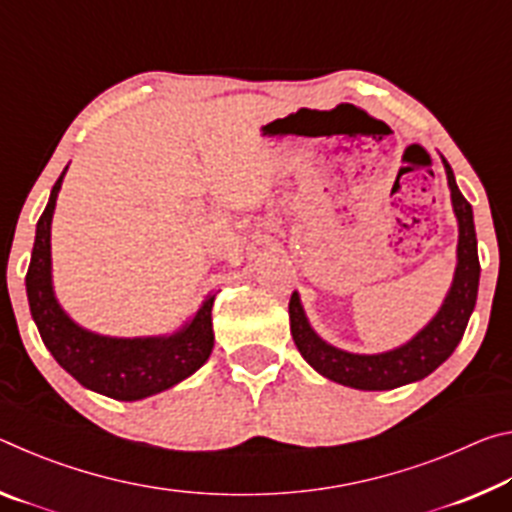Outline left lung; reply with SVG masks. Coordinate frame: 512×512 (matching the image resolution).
<instances>
[{
	"label": "left lung",
	"mask_w": 512,
	"mask_h": 512,
	"mask_svg": "<svg viewBox=\"0 0 512 512\" xmlns=\"http://www.w3.org/2000/svg\"><path fill=\"white\" fill-rule=\"evenodd\" d=\"M443 164L447 185L452 189L454 214L458 219V264L452 289H449L443 307L409 343L379 354H354L334 348L311 329L305 309L300 305V296L293 291L289 300L293 341H296L302 359L336 384L359 388V391H391V388L411 384V381H420L431 375L440 363L447 361L463 339L467 320H470L476 305L481 266L479 253H476L472 205L465 201L461 189H458L454 171L445 158Z\"/></svg>",
	"instance_id": "obj_1"
}]
</instances>
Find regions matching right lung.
<instances>
[{"mask_svg": "<svg viewBox=\"0 0 512 512\" xmlns=\"http://www.w3.org/2000/svg\"><path fill=\"white\" fill-rule=\"evenodd\" d=\"M65 171L51 187L49 203L36 225L27 296L42 343L81 386L112 400L135 402L167 391L203 366L214 348L212 305L207 296L194 318L169 336L115 339L83 329L58 305L51 287V219Z\"/></svg>", "mask_w": 512, "mask_h": 512, "instance_id": "obj_1", "label": "right lung"}]
</instances>
